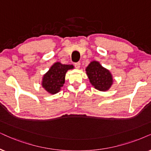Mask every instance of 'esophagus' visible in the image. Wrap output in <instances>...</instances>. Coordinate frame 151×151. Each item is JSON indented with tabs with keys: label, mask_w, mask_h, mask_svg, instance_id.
Returning a JSON list of instances; mask_svg holds the SVG:
<instances>
[{
	"label": "esophagus",
	"mask_w": 151,
	"mask_h": 151,
	"mask_svg": "<svg viewBox=\"0 0 151 151\" xmlns=\"http://www.w3.org/2000/svg\"><path fill=\"white\" fill-rule=\"evenodd\" d=\"M80 65H81V63H80V62L75 63H74V66H75V68H77V69H79Z\"/></svg>",
	"instance_id": "esophagus-1"
}]
</instances>
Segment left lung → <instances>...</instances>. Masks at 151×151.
<instances>
[{
	"label": "left lung",
	"instance_id": "8db88e82",
	"mask_svg": "<svg viewBox=\"0 0 151 151\" xmlns=\"http://www.w3.org/2000/svg\"><path fill=\"white\" fill-rule=\"evenodd\" d=\"M86 74L90 82L95 88L100 91H106L113 83L111 74L101 65L100 63L93 61L86 68Z\"/></svg>",
	"mask_w": 151,
	"mask_h": 151
}]
</instances>
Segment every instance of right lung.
Instances as JSON below:
<instances>
[{"mask_svg": "<svg viewBox=\"0 0 151 151\" xmlns=\"http://www.w3.org/2000/svg\"><path fill=\"white\" fill-rule=\"evenodd\" d=\"M73 68L72 65H63L59 62L53 64L43 77L42 84L44 88L51 94L59 92L65 83L67 71Z\"/></svg>", "mask_w": 151, "mask_h": 151, "instance_id": "add662e5", "label": "right lung"}]
</instances>
